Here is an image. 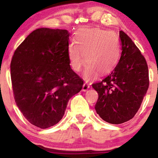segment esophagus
Listing matches in <instances>:
<instances>
[{
  "instance_id": "34e87169",
  "label": "esophagus",
  "mask_w": 158,
  "mask_h": 158,
  "mask_svg": "<svg viewBox=\"0 0 158 158\" xmlns=\"http://www.w3.org/2000/svg\"><path fill=\"white\" fill-rule=\"evenodd\" d=\"M89 88H90V86H89V85L88 84V83H84V85H83V86H82V90L83 91H86V90H88V89H89Z\"/></svg>"
}]
</instances>
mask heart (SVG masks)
Segmentation results:
<instances>
[{"label": "heart", "mask_w": 158, "mask_h": 158, "mask_svg": "<svg viewBox=\"0 0 158 158\" xmlns=\"http://www.w3.org/2000/svg\"><path fill=\"white\" fill-rule=\"evenodd\" d=\"M121 49L117 37L111 32L101 29H86L78 32L74 42L68 47L70 66L77 72L81 71L88 62L84 73L85 79L93 80L99 72L109 73L118 64Z\"/></svg>", "instance_id": "b5f03b06"}]
</instances>
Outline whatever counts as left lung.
Returning a JSON list of instances; mask_svg holds the SVG:
<instances>
[{
	"instance_id": "obj_1",
	"label": "left lung",
	"mask_w": 158,
	"mask_h": 158,
	"mask_svg": "<svg viewBox=\"0 0 158 158\" xmlns=\"http://www.w3.org/2000/svg\"><path fill=\"white\" fill-rule=\"evenodd\" d=\"M122 53L110 74L92 87L97 91V113L103 120L121 124L135 117L149 85L144 56L132 40L119 31Z\"/></svg>"
}]
</instances>
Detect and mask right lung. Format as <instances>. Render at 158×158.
Returning a JSON list of instances; mask_svg holds the SVG:
<instances>
[{"label": "right lung", "instance_id": "obj_1", "mask_svg": "<svg viewBox=\"0 0 158 158\" xmlns=\"http://www.w3.org/2000/svg\"><path fill=\"white\" fill-rule=\"evenodd\" d=\"M69 35L66 30L37 29L18 47L11 61L16 105L40 128L59 123L69 99L82 88L84 81L70 66Z\"/></svg>", "mask_w": 158, "mask_h": 158}]
</instances>
